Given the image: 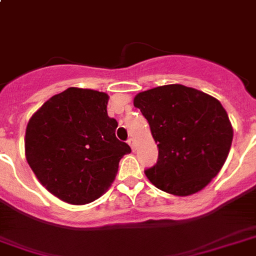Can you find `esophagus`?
Masks as SVG:
<instances>
[{
    "mask_svg": "<svg viewBox=\"0 0 256 256\" xmlns=\"http://www.w3.org/2000/svg\"><path fill=\"white\" fill-rule=\"evenodd\" d=\"M128 142V144H130V147L132 148V151H135V148H136V144H135L134 138H130Z\"/></svg>",
    "mask_w": 256,
    "mask_h": 256,
    "instance_id": "34e87169",
    "label": "esophagus"
}]
</instances>
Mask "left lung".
Masks as SVG:
<instances>
[{
  "mask_svg": "<svg viewBox=\"0 0 256 256\" xmlns=\"http://www.w3.org/2000/svg\"><path fill=\"white\" fill-rule=\"evenodd\" d=\"M134 106L158 143L156 164L144 173L160 190L188 196L206 188L222 168L233 128L218 100L182 84L140 92Z\"/></svg>",
  "mask_w": 256,
  "mask_h": 256,
  "instance_id": "1",
  "label": "left lung"
}]
</instances>
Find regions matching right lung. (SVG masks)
Here are the masks:
<instances>
[{
	"instance_id": "right-lung-1",
	"label": "right lung",
	"mask_w": 256,
	"mask_h": 256,
	"mask_svg": "<svg viewBox=\"0 0 256 256\" xmlns=\"http://www.w3.org/2000/svg\"><path fill=\"white\" fill-rule=\"evenodd\" d=\"M104 92L70 87L32 116L26 158L49 192L70 204H87L108 190L122 156L132 152L116 138L118 122L106 112Z\"/></svg>"
}]
</instances>
